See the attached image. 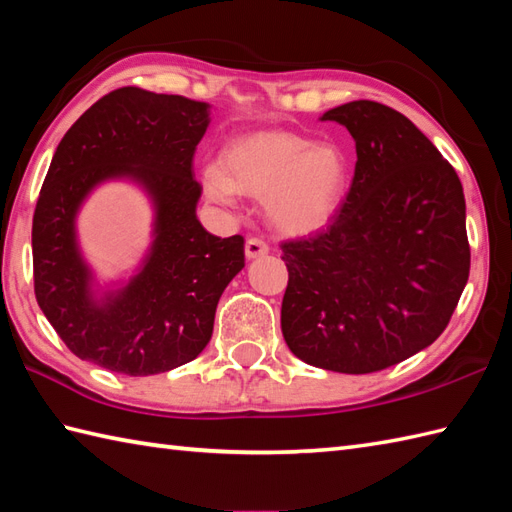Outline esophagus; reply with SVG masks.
I'll return each instance as SVG.
<instances>
[{
	"label": "esophagus",
	"instance_id": "1",
	"mask_svg": "<svg viewBox=\"0 0 512 512\" xmlns=\"http://www.w3.org/2000/svg\"><path fill=\"white\" fill-rule=\"evenodd\" d=\"M267 252H269V245L263 241V238H256V236L247 238V243H245V256H247L249 260L265 256Z\"/></svg>",
	"mask_w": 512,
	"mask_h": 512
}]
</instances>
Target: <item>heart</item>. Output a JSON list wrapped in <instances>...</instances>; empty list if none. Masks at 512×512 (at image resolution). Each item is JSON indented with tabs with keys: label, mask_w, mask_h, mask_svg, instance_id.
Listing matches in <instances>:
<instances>
[{
	"label": "heart",
	"mask_w": 512,
	"mask_h": 512,
	"mask_svg": "<svg viewBox=\"0 0 512 512\" xmlns=\"http://www.w3.org/2000/svg\"><path fill=\"white\" fill-rule=\"evenodd\" d=\"M348 166L331 144H313L289 131L234 138L201 173L206 197L234 206L238 195L263 199L267 221L289 236L313 234L333 219L344 199Z\"/></svg>",
	"instance_id": "b5f03b06"
}]
</instances>
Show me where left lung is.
Masks as SVG:
<instances>
[{
	"label": "left lung",
	"instance_id": "8db88e82",
	"mask_svg": "<svg viewBox=\"0 0 512 512\" xmlns=\"http://www.w3.org/2000/svg\"><path fill=\"white\" fill-rule=\"evenodd\" d=\"M322 120L350 131L355 177L322 232L280 245V324L309 366L368 374L447 328L469 280L467 206L456 170L403 113L352 100Z\"/></svg>",
	"mask_w": 512,
	"mask_h": 512
}]
</instances>
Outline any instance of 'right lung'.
<instances>
[{
    "mask_svg": "<svg viewBox=\"0 0 512 512\" xmlns=\"http://www.w3.org/2000/svg\"><path fill=\"white\" fill-rule=\"evenodd\" d=\"M208 102L120 87L94 102L56 146L32 219L34 295L78 359L149 377L208 346L225 287L245 267L241 234L219 238L197 219L192 157ZM107 178H131L156 208L154 243L127 286L97 298L75 241V214Z\"/></svg>",
    "mask_w": 512,
    "mask_h": 512,
    "instance_id": "1",
    "label": "right lung"
}]
</instances>
